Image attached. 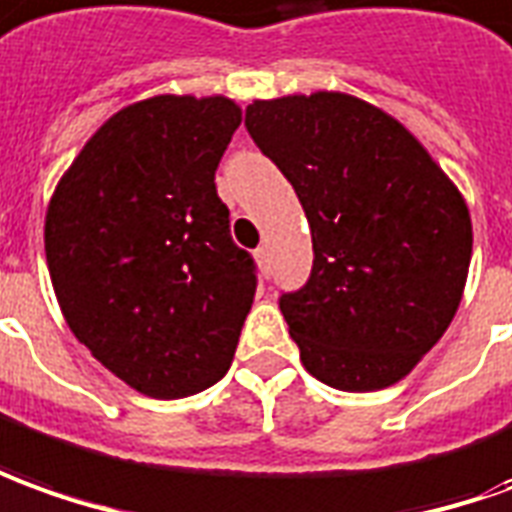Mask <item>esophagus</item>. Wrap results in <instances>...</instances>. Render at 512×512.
Returning a JSON list of instances; mask_svg holds the SVG:
<instances>
[{"instance_id":"1","label":"esophagus","mask_w":512,"mask_h":512,"mask_svg":"<svg viewBox=\"0 0 512 512\" xmlns=\"http://www.w3.org/2000/svg\"><path fill=\"white\" fill-rule=\"evenodd\" d=\"M253 256H256V262H259V267H262L264 273H270V250L264 248H256V253H253Z\"/></svg>"}]
</instances>
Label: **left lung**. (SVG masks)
Segmentation results:
<instances>
[{"label":"left lung","mask_w":512,"mask_h":512,"mask_svg":"<svg viewBox=\"0 0 512 512\" xmlns=\"http://www.w3.org/2000/svg\"><path fill=\"white\" fill-rule=\"evenodd\" d=\"M245 128L312 228L309 281L278 301L303 368L348 393L401 382L463 298V195L398 119L351 94L253 100Z\"/></svg>","instance_id":"obj_1"}]
</instances>
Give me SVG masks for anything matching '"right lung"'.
<instances>
[{
    "mask_svg": "<svg viewBox=\"0 0 512 512\" xmlns=\"http://www.w3.org/2000/svg\"><path fill=\"white\" fill-rule=\"evenodd\" d=\"M242 122L228 97L161 94L102 125L49 200L44 248L72 334L150 398L220 382L256 295L214 172Z\"/></svg>",
    "mask_w": 512,
    "mask_h": 512,
    "instance_id": "right-lung-1",
    "label": "right lung"
}]
</instances>
